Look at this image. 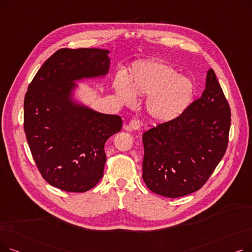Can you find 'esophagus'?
I'll list each match as a JSON object with an SVG mask.
<instances>
[{
  "instance_id": "esophagus-1",
  "label": "esophagus",
  "mask_w": 252,
  "mask_h": 252,
  "mask_svg": "<svg viewBox=\"0 0 252 252\" xmlns=\"http://www.w3.org/2000/svg\"><path fill=\"white\" fill-rule=\"evenodd\" d=\"M140 127H141V123L138 121V119H131V121L127 125H126L124 126V128L126 130H131V129L138 130V129H140Z\"/></svg>"
}]
</instances>
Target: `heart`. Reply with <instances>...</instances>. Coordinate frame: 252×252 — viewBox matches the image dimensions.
<instances>
[{"label": "heart", "instance_id": "heart-1", "mask_svg": "<svg viewBox=\"0 0 252 252\" xmlns=\"http://www.w3.org/2000/svg\"><path fill=\"white\" fill-rule=\"evenodd\" d=\"M114 91L121 101L133 105L136 97L148 96L146 111L156 122H169L188 108L194 94L192 82L179 74L173 66L158 61L135 65L129 81L119 73L114 79Z\"/></svg>", "mask_w": 252, "mask_h": 252}]
</instances>
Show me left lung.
Here are the masks:
<instances>
[{
  "mask_svg": "<svg viewBox=\"0 0 252 252\" xmlns=\"http://www.w3.org/2000/svg\"><path fill=\"white\" fill-rule=\"evenodd\" d=\"M229 103L213 69L205 90L180 116L143 134V180L152 192L177 198L199 190L226 153Z\"/></svg>",
  "mask_w": 252,
  "mask_h": 252,
  "instance_id": "left-lung-1",
  "label": "left lung"
}]
</instances>
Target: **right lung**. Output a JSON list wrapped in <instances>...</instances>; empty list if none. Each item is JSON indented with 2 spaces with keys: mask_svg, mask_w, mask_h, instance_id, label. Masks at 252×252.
Returning <instances> with one entry per match:
<instances>
[{
  "mask_svg": "<svg viewBox=\"0 0 252 252\" xmlns=\"http://www.w3.org/2000/svg\"><path fill=\"white\" fill-rule=\"evenodd\" d=\"M109 51L60 49L38 69L24 98V131L42 177L66 192H86L103 177L104 145L122 129L118 115L73 99L74 83L108 73Z\"/></svg>",
  "mask_w": 252,
  "mask_h": 252,
  "instance_id": "obj_1",
  "label": "right lung"
}]
</instances>
